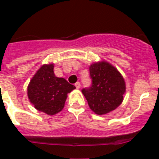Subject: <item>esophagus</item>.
<instances>
[{
  "label": "esophagus",
  "mask_w": 159,
  "mask_h": 159,
  "mask_svg": "<svg viewBox=\"0 0 159 159\" xmlns=\"http://www.w3.org/2000/svg\"><path fill=\"white\" fill-rule=\"evenodd\" d=\"M75 86L77 89H80V87H81V84H80V82H76L75 83Z\"/></svg>",
  "instance_id": "1"
}]
</instances>
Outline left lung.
I'll return each mask as SVG.
<instances>
[{"label": "left lung", "mask_w": 159, "mask_h": 159, "mask_svg": "<svg viewBox=\"0 0 159 159\" xmlns=\"http://www.w3.org/2000/svg\"><path fill=\"white\" fill-rule=\"evenodd\" d=\"M90 77L91 85L82 92L94 112L107 114L120 105L125 82L116 68L105 61L94 63L90 66Z\"/></svg>", "instance_id": "obj_1"}]
</instances>
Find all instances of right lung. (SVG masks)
I'll return each instance as SVG.
<instances>
[{
  "instance_id": "right-lung-1",
  "label": "right lung",
  "mask_w": 159,
  "mask_h": 159,
  "mask_svg": "<svg viewBox=\"0 0 159 159\" xmlns=\"http://www.w3.org/2000/svg\"><path fill=\"white\" fill-rule=\"evenodd\" d=\"M53 69L52 64L43 65L27 88L28 98L34 107L50 116L63 109L67 94L76 88L65 78L56 77Z\"/></svg>"
}]
</instances>
